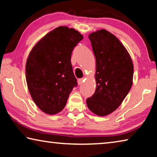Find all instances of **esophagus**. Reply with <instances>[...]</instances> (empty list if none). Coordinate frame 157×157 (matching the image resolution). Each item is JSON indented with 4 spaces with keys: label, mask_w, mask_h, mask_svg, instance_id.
<instances>
[{
    "label": "esophagus",
    "mask_w": 157,
    "mask_h": 157,
    "mask_svg": "<svg viewBox=\"0 0 157 157\" xmlns=\"http://www.w3.org/2000/svg\"><path fill=\"white\" fill-rule=\"evenodd\" d=\"M84 81V79L83 78L79 79H78V84H79V85H82V84H83Z\"/></svg>",
    "instance_id": "obj_1"
}]
</instances>
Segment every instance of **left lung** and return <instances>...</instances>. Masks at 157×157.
I'll use <instances>...</instances> for the list:
<instances>
[{
    "label": "left lung",
    "mask_w": 157,
    "mask_h": 157,
    "mask_svg": "<svg viewBox=\"0 0 157 157\" xmlns=\"http://www.w3.org/2000/svg\"><path fill=\"white\" fill-rule=\"evenodd\" d=\"M96 60V89L86 99L89 110L109 115L121 105L131 89L134 65L129 52L117 37L102 29L89 35Z\"/></svg>",
    "instance_id": "1"
}]
</instances>
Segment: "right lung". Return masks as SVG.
I'll list each match as a JSON object with an SVG mask.
<instances>
[{
	"mask_svg": "<svg viewBox=\"0 0 157 157\" xmlns=\"http://www.w3.org/2000/svg\"><path fill=\"white\" fill-rule=\"evenodd\" d=\"M83 39L78 30L59 26L34 45L25 65L28 88L36 105L54 115L65 107L77 80L71 59L74 48Z\"/></svg>",
	"mask_w": 157,
	"mask_h": 157,
	"instance_id": "obj_1",
	"label": "right lung"
}]
</instances>
